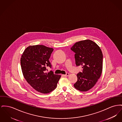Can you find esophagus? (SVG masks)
<instances>
[{
	"instance_id": "34e87169",
	"label": "esophagus",
	"mask_w": 122,
	"mask_h": 122,
	"mask_svg": "<svg viewBox=\"0 0 122 122\" xmlns=\"http://www.w3.org/2000/svg\"><path fill=\"white\" fill-rule=\"evenodd\" d=\"M69 75V73H66V74L64 75L63 76H68Z\"/></svg>"
}]
</instances>
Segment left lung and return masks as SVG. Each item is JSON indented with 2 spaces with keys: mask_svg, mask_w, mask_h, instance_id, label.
Segmentation results:
<instances>
[{
  "mask_svg": "<svg viewBox=\"0 0 122 122\" xmlns=\"http://www.w3.org/2000/svg\"><path fill=\"white\" fill-rule=\"evenodd\" d=\"M71 49L75 53L76 65L83 68L82 72L77 74V81L74 86L80 91H87L95 85L101 75L102 51L96 43L89 40L76 42Z\"/></svg>",
  "mask_w": 122,
  "mask_h": 122,
  "instance_id": "obj_1",
  "label": "left lung"
}]
</instances>
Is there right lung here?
I'll return each instance as SVG.
<instances>
[{"label":"right lung","mask_w":122,"mask_h":122,"mask_svg":"<svg viewBox=\"0 0 122 122\" xmlns=\"http://www.w3.org/2000/svg\"><path fill=\"white\" fill-rule=\"evenodd\" d=\"M53 49L44 45L28 46L22 53L21 65L23 76L35 90L42 93L54 90L61 77L51 71L46 73L47 67L51 68L49 59Z\"/></svg>","instance_id":"add662e5"}]
</instances>
